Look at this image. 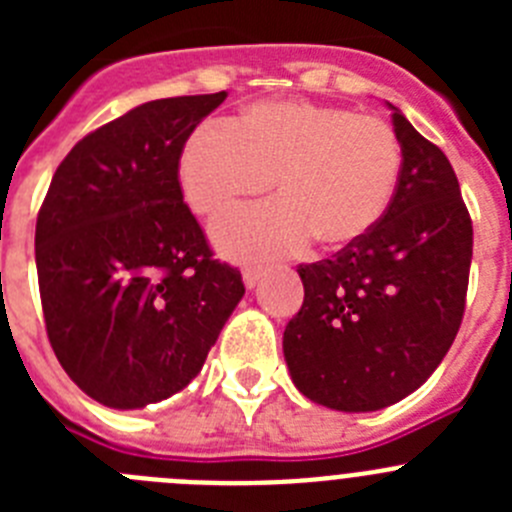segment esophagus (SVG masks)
I'll list each match as a JSON object with an SVG mask.
<instances>
[{"label": "esophagus", "mask_w": 512, "mask_h": 512, "mask_svg": "<svg viewBox=\"0 0 512 512\" xmlns=\"http://www.w3.org/2000/svg\"><path fill=\"white\" fill-rule=\"evenodd\" d=\"M259 279H261L259 266H246V269H243V284H246L248 289L256 287V284H259Z\"/></svg>", "instance_id": "esophagus-1"}]
</instances>
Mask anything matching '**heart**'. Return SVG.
<instances>
[{
    "mask_svg": "<svg viewBox=\"0 0 512 512\" xmlns=\"http://www.w3.org/2000/svg\"><path fill=\"white\" fill-rule=\"evenodd\" d=\"M400 171V140L387 122L312 102L253 104L238 122H205L179 158L184 197L205 215L266 192L277 176L279 200L212 223L230 256H279L312 238L356 241L387 212Z\"/></svg>",
    "mask_w": 512,
    "mask_h": 512,
    "instance_id": "1",
    "label": "heart"
}]
</instances>
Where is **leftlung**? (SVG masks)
Here are the masks:
<instances>
[{"instance_id":"8db88e82","label":"left lung","mask_w":512,"mask_h":512,"mask_svg":"<svg viewBox=\"0 0 512 512\" xmlns=\"http://www.w3.org/2000/svg\"><path fill=\"white\" fill-rule=\"evenodd\" d=\"M400 184L372 230L297 269L300 312L284 359L307 400L341 413L395 405L436 372L459 333L472 266V220L449 158L397 107Z\"/></svg>"}]
</instances>
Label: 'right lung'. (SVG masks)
<instances>
[{"label":"right lung","instance_id":"right-lung-1","mask_svg":"<svg viewBox=\"0 0 512 512\" xmlns=\"http://www.w3.org/2000/svg\"><path fill=\"white\" fill-rule=\"evenodd\" d=\"M225 92L153 99L81 138L35 225L45 330L81 392L140 410L182 392L246 295L184 205L179 156Z\"/></svg>","mask_w":512,"mask_h":512}]
</instances>
